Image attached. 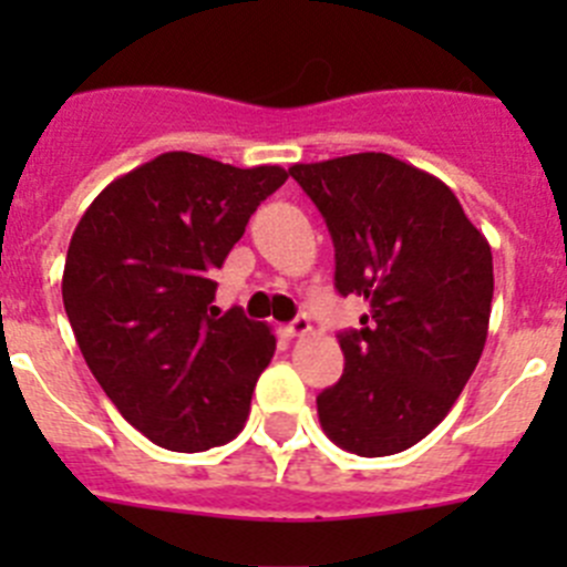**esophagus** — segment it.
Instances as JSON below:
<instances>
[{"label":"esophagus","mask_w":567,"mask_h":567,"mask_svg":"<svg viewBox=\"0 0 567 567\" xmlns=\"http://www.w3.org/2000/svg\"><path fill=\"white\" fill-rule=\"evenodd\" d=\"M309 332H312V323H309L307 315H298V318H295L292 323L287 327L289 338H303V334H309Z\"/></svg>","instance_id":"obj_1"}]
</instances>
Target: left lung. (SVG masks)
<instances>
[{"label":"left lung","instance_id":"left-lung-1","mask_svg":"<svg viewBox=\"0 0 567 567\" xmlns=\"http://www.w3.org/2000/svg\"><path fill=\"white\" fill-rule=\"evenodd\" d=\"M334 244V289L369 303L340 332L343 374L318 394L327 437L360 457L405 452L452 412L483 354L494 264L440 178L385 153L295 164Z\"/></svg>","mask_w":567,"mask_h":567}]
</instances>
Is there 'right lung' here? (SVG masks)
I'll return each instance as SVG.
<instances>
[{"mask_svg": "<svg viewBox=\"0 0 567 567\" xmlns=\"http://www.w3.org/2000/svg\"><path fill=\"white\" fill-rule=\"evenodd\" d=\"M289 173L162 153L96 195L70 238L62 298L113 405L169 452H204L244 429L275 354L267 323L213 307L215 269Z\"/></svg>", "mask_w": 567, "mask_h": 567, "instance_id": "right-lung-1", "label": "right lung"}]
</instances>
